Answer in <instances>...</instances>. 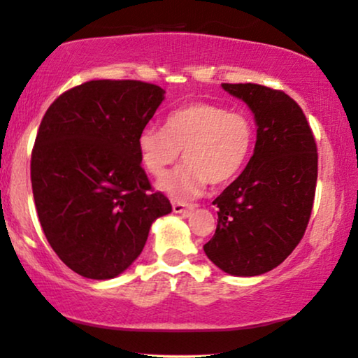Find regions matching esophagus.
<instances>
[{
  "mask_svg": "<svg viewBox=\"0 0 358 358\" xmlns=\"http://www.w3.org/2000/svg\"><path fill=\"white\" fill-rule=\"evenodd\" d=\"M197 208V205L194 203H184V202H173V210L174 213H182V215H187L189 212H192V210Z\"/></svg>",
  "mask_w": 358,
  "mask_h": 358,
  "instance_id": "obj_1",
  "label": "esophagus"
}]
</instances>
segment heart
I'll return each instance as SVG.
<instances>
[{
	"instance_id": "obj_1",
	"label": "heart",
	"mask_w": 358,
	"mask_h": 358,
	"mask_svg": "<svg viewBox=\"0 0 358 358\" xmlns=\"http://www.w3.org/2000/svg\"><path fill=\"white\" fill-rule=\"evenodd\" d=\"M252 145L251 117L208 102L178 107L166 115L163 129L148 127L138 136L141 163L156 179L184 151L185 164L159 182L173 197H197L208 182H229L246 164Z\"/></svg>"
}]
</instances>
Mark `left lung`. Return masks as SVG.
I'll use <instances>...</instances> for the list:
<instances>
[{"mask_svg":"<svg viewBox=\"0 0 358 358\" xmlns=\"http://www.w3.org/2000/svg\"><path fill=\"white\" fill-rule=\"evenodd\" d=\"M222 86L252 110L257 140L246 169L213 200L218 224L203 251L229 275L254 277L285 261L305 234L317 148L301 107L283 91L252 83Z\"/></svg>","mask_w":358,"mask_h":358,"instance_id":"8db88e82","label":"left lung"}]
</instances>
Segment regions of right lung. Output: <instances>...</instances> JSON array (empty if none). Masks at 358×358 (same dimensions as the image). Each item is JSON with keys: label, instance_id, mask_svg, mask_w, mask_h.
Segmentation results:
<instances>
[{"label": "right lung", "instance_id": "add662e5", "mask_svg": "<svg viewBox=\"0 0 358 358\" xmlns=\"http://www.w3.org/2000/svg\"><path fill=\"white\" fill-rule=\"evenodd\" d=\"M164 91L135 80H94L48 107L31 158L38 222L57 256L107 280L143 251L151 223L171 213L141 168L138 136Z\"/></svg>", "mask_w": 358, "mask_h": 358}]
</instances>
